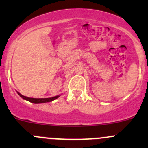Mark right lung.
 I'll return each mask as SVG.
<instances>
[{"instance_id": "add662e5", "label": "right lung", "mask_w": 148, "mask_h": 148, "mask_svg": "<svg viewBox=\"0 0 148 148\" xmlns=\"http://www.w3.org/2000/svg\"><path fill=\"white\" fill-rule=\"evenodd\" d=\"M18 95L21 97L23 98V99L27 100V101H30V102L33 103H46V102H50V101H53L57 98H58L59 95H57L56 97H49V98H31V97H25L22 95L21 94H20L19 92H18Z\"/></svg>"}]
</instances>
